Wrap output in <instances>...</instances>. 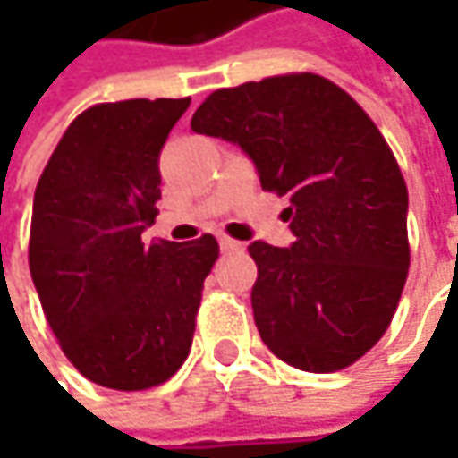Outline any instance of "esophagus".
<instances>
[{"label":"esophagus","mask_w":458,"mask_h":458,"mask_svg":"<svg viewBox=\"0 0 458 458\" xmlns=\"http://www.w3.org/2000/svg\"><path fill=\"white\" fill-rule=\"evenodd\" d=\"M219 247L224 250V252H239L244 244L242 242H237V239L232 237H219Z\"/></svg>","instance_id":"obj_1"}]
</instances>
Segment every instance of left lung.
<instances>
[{
    "label": "left lung",
    "instance_id": "left-lung-1",
    "mask_svg": "<svg viewBox=\"0 0 458 458\" xmlns=\"http://www.w3.org/2000/svg\"><path fill=\"white\" fill-rule=\"evenodd\" d=\"M255 163L288 199L295 242H252V310L275 357L336 372L364 357L393 321L408 277V188L375 122L316 73L219 89L191 119Z\"/></svg>",
    "mask_w": 458,
    "mask_h": 458
}]
</instances>
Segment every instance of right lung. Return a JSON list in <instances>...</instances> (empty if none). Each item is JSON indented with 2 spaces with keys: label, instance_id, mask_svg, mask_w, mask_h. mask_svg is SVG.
I'll return each instance as SVG.
<instances>
[{
  "label": "right lung",
  "instance_id": "right-lung-1",
  "mask_svg": "<svg viewBox=\"0 0 458 458\" xmlns=\"http://www.w3.org/2000/svg\"><path fill=\"white\" fill-rule=\"evenodd\" d=\"M191 98L86 109L65 130L32 201L30 275L45 318L83 377L148 390L191 352L219 244L142 242L160 199V150Z\"/></svg>",
  "mask_w": 458,
  "mask_h": 458
}]
</instances>
